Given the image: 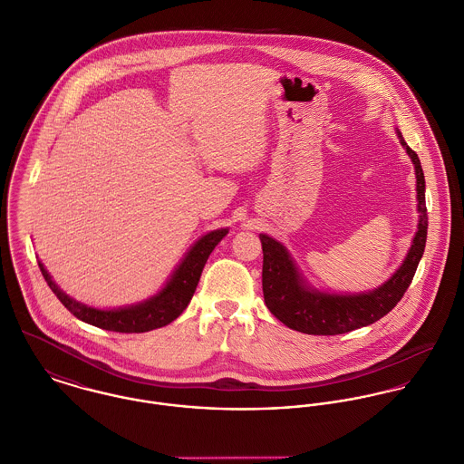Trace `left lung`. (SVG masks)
Here are the masks:
<instances>
[{
	"mask_svg": "<svg viewBox=\"0 0 464 464\" xmlns=\"http://www.w3.org/2000/svg\"><path fill=\"white\" fill-rule=\"evenodd\" d=\"M396 136L409 154L416 170V193H418V231L412 238V246L398 267V271L383 285L362 294H330L312 288L286 247L269 235H260L264 249L262 286L266 304L271 314L285 326L308 334V335H339L362 326L372 324L385 314H389L409 288L418 264L425 251L427 242V206H425V176L418 154L405 143L401 132L396 129Z\"/></svg>",
	"mask_w": 464,
	"mask_h": 464,
	"instance_id": "obj_1",
	"label": "left lung"
}]
</instances>
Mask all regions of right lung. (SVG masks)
<instances>
[{"mask_svg": "<svg viewBox=\"0 0 464 464\" xmlns=\"http://www.w3.org/2000/svg\"><path fill=\"white\" fill-rule=\"evenodd\" d=\"M227 235V229H215L198 238L189 251L186 253L183 262L178 266L174 275L167 281V285L152 297L121 308L112 310H98L93 306H88L73 297H70L66 292H63L57 283L48 275L44 266L39 262V269L46 279L52 292L59 297V301L81 321L98 326L102 330L109 332H120V334H143L150 332L161 326L170 324L174 319H178L202 275V269L211 255V251L217 247V244Z\"/></svg>", "mask_w": 464, "mask_h": 464, "instance_id": "obj_1", "label": "right lung"}]
</instances>
